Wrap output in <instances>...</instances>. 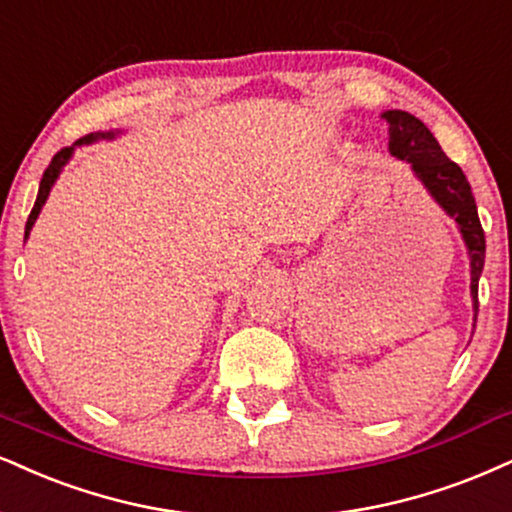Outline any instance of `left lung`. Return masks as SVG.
Listing matches in <instances>:
<instances>
[{"instance_id":"left-lung-1","label":"left lung","mask_w":512,"mask_h":512,"mask_svg":"<svg viewBox=\"0 0 512 512\" xmlns=\"http://www.w3.org/2000/svg\"><path fill=\"white\" fill-rule=\"evenodd\" d=\"M382 118L389 125L391 156L401 161H410L415 175L425 182V187L444 206V211L456 218L460 232H463V239L470 251L472 299H475L477 315V282L484 268V249H487V244H484V230L482 223H479L470 182L458 163H453L441 151L439 142L434 140V135L420 118L410 116L406 111H387L382 113Z\"/></svg>"}]
</instances>
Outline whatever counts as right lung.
Returning <instances> with one entry per match:
<instances>
[{
  "label": "right lung",
  "mask_w": 512,
  "mask_h": 512,
  "mask_svg": "<svg viewBox=\"0 0 512 512\" xmlns=\"http://www.w3.org/2000/svg\"><path fill=\"white\" fill-rule=\"evenodd\" d=\"M111 137H116V135H113V132H92V135H85V137H82V140H78L75 144H87V142H94V140H111ZM71 151H73V147H63L61 151H56L52 163H49V168L44 170V175H42V180H40V189H37L35 206H33V211H30L28 223H25V237H28V232H30V227H33V223H35L37 213H40L42 204L49 197V189H52L56 175H59V170H61L63 163L68 161Z\"/></svg>",
  "instance_id": "obj_1"
}]
</instances>
